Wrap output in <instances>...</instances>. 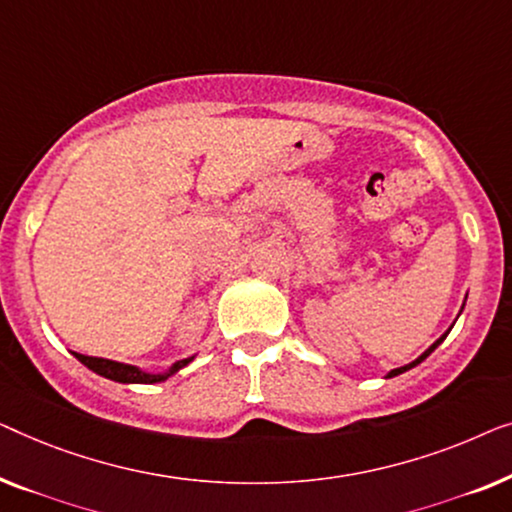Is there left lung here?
<instances>
[{
	"label": "left lung",
	"instance_id": "obj_1",
	"mask_svg": "<svg viewBox=\"0 0 512 512\" xmlns=\"http://www.w3.org/2000/svg\"><path fill=\"white\" fill-rule=\"evenodd\" d=\"M466 297H469V294H466ZM464 304H466V299H464ZM464 304H462V308H459L457 318H459V315H462V311H464ZM455 322H457V320H455ZM455 322H452V325L448 327V331H445V334H441V336H438V338H436V341H434V343H431V345H429V348H427V350H424L420 357H417V359H413V362H410V364H406V366H399V369H392V371H387V376H385V378H394V376H401V373H406V371H410V369H413V366H417V364H420V362H424V359H427V357L431 355V352H434V350L438 348V345H441V343L445 341V336H448V334H450V329H452V327H455Z\"/></svg>",
	"mask_w": 512,
	"mask_h": 512
}]
</instances>
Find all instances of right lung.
<instances>
[{
  "label": "right lung",
  "instance_id": "1",
  "mask_svg": "<svg viewBox=\"0 0 512 512\" xmlns=\"http://www.w3.org/2000/svg\"><path fill=\"white\" fill-rule=\"evenodd\" d=\"M74 357L81 364L88 366L90 371H95L97 376L115 380V383H122V385L164 383V380L171 378L174 373H178L181 369H185V366L194 359V355H192V357L178 359V362H174L169 366V369H164V371H146V369H139V366H134V364L115 362V359H104V357H88V355H81V352H74Z\"/></svg>",
  "mask_w": 512,
  "mask_h": 512
}]
</instances>
